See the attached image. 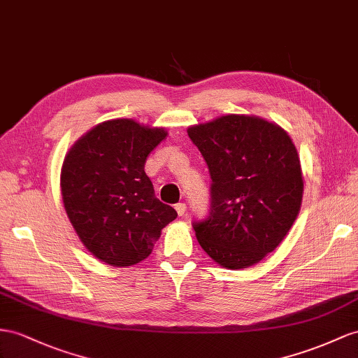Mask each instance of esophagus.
Returning <instances> with one entry per match:
<instances>
[{
	"label": "esophagus",
	"instance_id": "obj_1",
	"mask_svg": "<svg viewBox=\"0 0 358 358\" xmlns=\"http://www.w3.org/2000/svg\"><path fill=\"white\" fill-rule=\"evenodd\" d=\"M176 210H177L178 216H185L186 212H187V206H186L185 203H178V204L176 206Z\"/></svg>",
	"mask_w": 358,
	"mask_h": 358
}]
</instances>
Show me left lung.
I'll return each mask as SVG.
<instances>
[{
  "mask_svg": "<svg viewBox=\"0 0 358 358\" xmlns=\"http://www.w3.org/2000/svg\"><path fill=\"white\" fill-rule=\"evenodd\" d=\"M212 186L210 212L194 222L196 239L227 269H245L282 242L299 213L302 172L295 145L277 124L227 115L187 128Z\"/></svg>",
  "mask_w": 358,
  "mask_h": 358,
  "instance_id": "8db88e82",
  "label": "left lung"
}]
</instances>
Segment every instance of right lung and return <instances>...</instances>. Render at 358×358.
<instances>
[{
  "instance_id": "1",
  "label": "right lung",
  "mask_w": 358,
  "mask_h": 358,
  "mask_svg": "<svg viewBox=\"0 0 358 358\" xmlns=\"http://www.w3.org/2000/svg\"><path fill=\"white\" fill-rule=\"evenodd\" d=\"M168 131L112 119L76 142L63 162L62 198L80 241L101 262L124 268L151 254L177 217L155 198L145 162Z\"/></svg>"
}]
</instances>
